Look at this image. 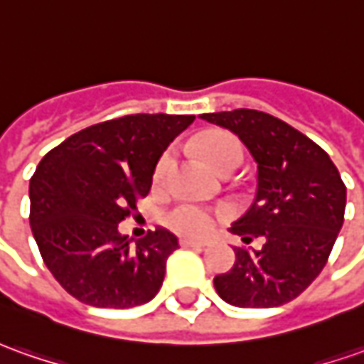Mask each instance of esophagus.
Returning a JSON list of instances; mask_svg holds the SVG:
<instances>
[{"label":"esophagus","instance_id":"esophagus-1","mask_svg":"<svg viewBox=\"0 0 364 364\" xmlns=\"http://www.w3.org/2000/svg\"><path fill=\"white\" fill-rule=\"evenodd\" d=\"M180 245H184V247H196V250H202V247H206L208 242L206 240H192V237H184V240H180Z\"/></svg>","mask_w":364,"mask_h":364}]
</instances>
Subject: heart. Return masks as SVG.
Instances as JSON below:
<instances>
[{
    "instance_id": "heart-1",
    "label": "heart",
    "mask_w": 364,
    "mask_h": 364,
    "mask_svg": "<svg viewBox=\"0 0 364 364\" xmlns=\"http://www.w3.org/2000/svg\"><path fill=\"white\" fill-rule=\"evenodd\" d=\"M200 154L210 162V166L220 174H232L244 162V146L234 134L224 130H210L202 134L196 142ZM174 162V150L166 149L158 158L152 182L154 186L162 188L166 184L168 170ZM164 224L180 235L204 237L210 235L220 224V214L214 210L194 206V204H178L164 214Z\"/></svg>"
}]
</instances>
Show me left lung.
I'll list each match as a JSON object with an SVG mask.
<instances>
[{
    "label": "left lung",
    "mask_w": 364,
    "mask_h": 364,
    "mask_svg": "<svg viewBox=\"0 0 364 364\" xmlns=\"http://www.w3.org/2000/svg\"><path fill=\"white\" fill-rule=\"evenodd\" d=\"M235 132L257 162V194L230 230L235 247L230 272L214 277L218 295L235 307H279L299 297L325 267L345 220L347 186L329 154L303 132L254 109L202 114Z\"/></svg>",
    "instance_id": "obj_1"
}]
</instances>
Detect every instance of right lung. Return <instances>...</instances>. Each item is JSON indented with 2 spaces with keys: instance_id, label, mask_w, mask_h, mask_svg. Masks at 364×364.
<instances>
[{
  "instance_id": "add662e5",
  "label": "right lung",
  "mask_w": 364,
  "mask_h": 364,
  "mask_svg": "<svg viewBox=\"0 0 364 364\" xmlns=\"http://www.w3.org/2000/svg\"><path fill=\"white\" fill-rule=\"evenodd\" d=\"M194 114H124L71 134L29 182V224L47 269L85 305L129 309L162 287L176 235L156 228L139 244L119 224L139 214L160 154Z\"/></svg>"
}]
</instances>
